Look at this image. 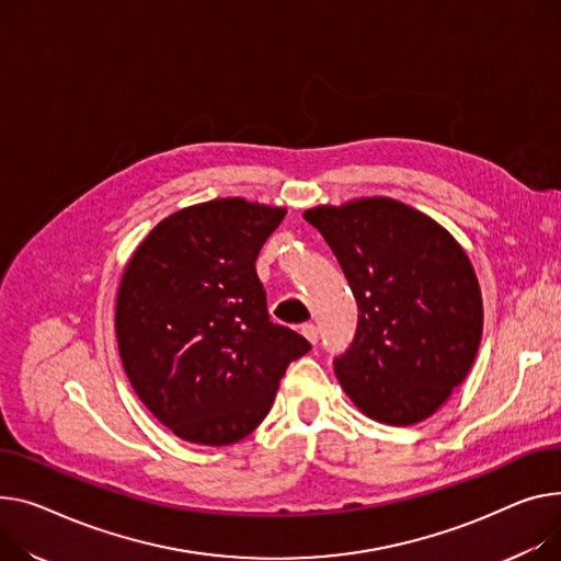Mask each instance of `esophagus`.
Listing matches in <instances>:
<instances>
[{
	"label": "esophagus",
	"instance_id": "obj_1",
	"mask_svg": "<svg viewBox=\"0 0 561 561\" xmlns=\"http://www.w3.org/2000/svg\"><path fill=\"white\" fill-rule=\"evenodd\" d=\"M302 335L311 345H316L318 343V327L316 324H302Z\"/></svg>",
	"mask_w": 561,
	"mask_h": 561
}]
</instances>
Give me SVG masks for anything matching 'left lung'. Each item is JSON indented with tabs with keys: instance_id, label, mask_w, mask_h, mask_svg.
Listing matches in <instances>:
<instances>
[{
	"instance_id": "8db88e82",
	"label": "left lung",
	"mask_w": 561,
	"mask_h": 561,
	"mask_svg": "<svg viewBox=\"0 0 561 561\" xmlns=\"http://www.w3.org/2000/svg\"><path fill=\"white\" fill-rule=\"evenodd\" d=\"M305 218L358 305L354 343L333 360L345 394L381 424L424 422L467 379L480 345L482 295L465 248L386 196L318 205Z\"/></svg>"
}]
</instances>
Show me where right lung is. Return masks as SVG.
Listing matches in <instances>:
<instances>
[{
	"label": "right lung",
	"mask_w": 561,
	"mask_h": 561,
	"mask_svg": "<svg viewBox=\"0 0 561 561\" xmlns=\"http://www.w3.org/2000/svg\"><path fill=\"white\" fill-rule=\"evenodd\" d=\"M284 207L216 198L160 220L117 290L126 377L151 415L184 442L228 446L275 401L290 360L311 345L268 320L254 261Z\"/></svg>",
	"instance_id": "1"
}]
</instances>
